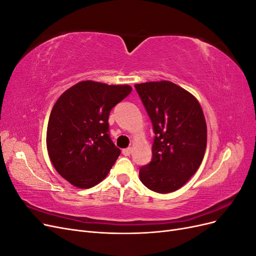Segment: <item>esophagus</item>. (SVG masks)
<instances>
[{
  "mask_svg": "<svg viewBox=\"0 0 256 256\" xmlns=\"http://www.w3.org/2000/svg\"><path fill=\"white\" fill-rule=\"evenodd\" d=\"M131 152H132V148H131V147H128V148L122 150V154H124V156H130Z\"/></svg>",
  "mask_w": 256,
  "mask_h": 256,
  "instance_id": "obj_1",
  "label": "esophagus"
}]
</instances>
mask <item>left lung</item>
<instances>
[{"label":"left lung","instance_id":"obj_1","mask_svg":"<svg viewBox=\"0 0 256 256\" xmlns=\"http://www.w3.org/2000/svg\"><path fill=\"white\" fill-rule=\"evenodd\" d=\"M154 132L152 158L140 168V180L157 193L176 191L202 164L207 126L198 99L170 81L136 84Z\"/></svg>","mask_w":256,"mask_h":256}]
</instances>
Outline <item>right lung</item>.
<instances>
[{
    "label": "right lung",
    "mask_w": 256,
    "mask_h": 256,
    "mask_svg": "<svg viewBox=\"0 0 256 256\" xmlns=\"http://www.w3.org/2000/svg\"><path fill=\"white\" fill-rule=\"evenodd\" d=\"M129 85L81 81L54 104L47 128V150L56 172L76 188L88 189L109 174L120 150L109 136V114L126 98Z\"/></svg>",
    "instance_id": "add662e5"
}]
</instances>
